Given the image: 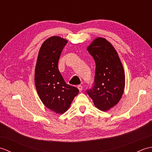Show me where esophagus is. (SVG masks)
<instances>
[{
	"instance_id": "obj_1",
	"label": "esophagus",
	"mask_w": 152,
	"mask_h": 152,
	"mask_svg": "<svg viewBox=\"0 0 152 152\" xmlns=\"http://www.w3.org/2000/svg\"><path fill=\"white\" fill-rule=\"evenodd\" d=\"M78 89L80 90V91H82V89H83V87H82V86H81V85H79V86H78Z\"/></svg>"
}]
</instances>
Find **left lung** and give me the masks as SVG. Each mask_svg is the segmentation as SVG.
Returning a JSON list of instances; mask_svg holds the SVG:
<instances>
[{"label":"left lung","instance_id":"obj_1","mask_svg":"<svg viewBox=\"0 0 152 152\" xmlns=\"http://www.w3.org/2000/svg\"><path fill=\"white\" fill-rule=\"evenodd\" d=\"M87 50L96 64L94 87L87 92L96 107L106 112L118 104L124 93V66L115 48L104 38H95Z\"/></svg>","mask_w":152,"mask_h":152}]
</instances>
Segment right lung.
Returning <instances> with one entry per match:
<instances>
[{"mask_svg":"<svg viewBox=\"0 0 152 152\" xmlns=\"http://www.w3.org/2000/svg\"><path fill=\"white\" fill-rule=\"evenodd\" d=\"M67 40L53 36L45 40L38 52L34 83L44 106L62 114L69 108L79 90L66 84L58 69V62Z\"/></svg>","mask_w":152,"mask_h":152,"instance_id":"1","label":"right lung"}]
</instances>
